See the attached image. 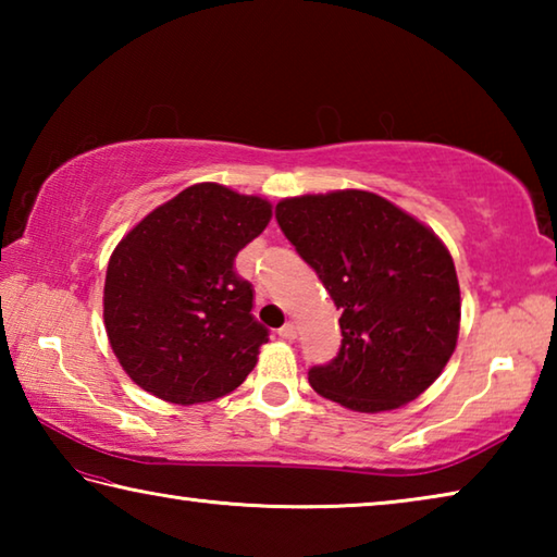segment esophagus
Instances as JSON below:
<instances>
[{
    "label": "esophagus",
    "mask_w": 557,
    "mask_h": 557,
    "mask_svg": "<svg viewBox=\"0 0 557 557\" xmlns=\"http://www.w3.org/2000/svg\"><path fill=\"white\" fill-rule=\"evenodd\" d=\"M277 334H280V338H285V342H292V338L297 336V326H295V322H287L285 326L277 329Z\"/></svg>",
    "instance_id": "1"
}]
</instances>
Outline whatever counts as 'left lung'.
Instances as JSON below:
<instances>
[{
	"label": "left lung",
	"instance_id": "1",
	"mask_svg": "<svg viewBox=\"0 0 557 557\" xmlns=\"http://www.w3.org/2000/svg\"><path fill=\"white\" fill-rule=\"evenodd\" d=\"M275 215L342 312V348L309 369L312 388L356 412L425 393L455 354L461 317L455 260L435 231L358 188L282 199Z\"/></svg>",
	"mask_w": 557,
	"mask_h": 557
}]
</instances>
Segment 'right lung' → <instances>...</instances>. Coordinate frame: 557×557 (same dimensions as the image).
<instances>
[{
  "label": "right lung",
  "instance_id": "obj_1",
  "mask_svg": "<svg viewBox=\"0 0 557 557\" xmlns=\"http://www.w3.org/2000/svg\"><path fill=\"white\" fill-rule=\"evenodd\" d=\"M272 203L203 182L147 213L112 250L102 319L112 354L166 403L223 398L256 369L268 329L235 256L265 231Z\"/></svg>",
  "mask_w": 557,
  "mask_h": 557
}]
</instances>
